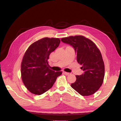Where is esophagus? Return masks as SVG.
<instances>
[{
    "label": "esophagus",
    "instance_id": "obj_1",
    "mask_svg": "<svg viewBox=\"0 0 121 121\" xmlns=\"http://www.w3.org/2000/svg\"><path fill=\"white\" fill-rule=\"evenodd\" d=\"M63 73L65 74V75H70V73L66 72H63Z\"/></svg>",
    "mask_w": 121,
    "mask_h": 121
}]
</instances>
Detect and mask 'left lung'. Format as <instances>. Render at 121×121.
Masks as SVG:
<instances>
[{"mask_svg": "<svg viewBox=\"0 0 121 121\" xmlns=\"http://www.w3.org/2000/svg\"><path fill=\"white\" fill-rule=\"evenodd\" d=\"M64 43L72 46L77 61L84 73L76 75L71 87L83 96L94 94L102 85L104 76V65L101 53L95 43L83 36L62 38Z\"/></svg>", "mask_w": 121, "mask_h": 121, "instance_id": "left-lung-1", "label": "left lung"}]
</instances>
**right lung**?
<instances>
[{
    "instance_id": "1",
    "label": "right lung",
    "mask_w": 121,
    "mask_h": 121,
    "mask_svg": "<svg viewBox=\"0 0 121 121\" xmlns=\"http://www.w3.org/2000/svg\"><path fill=\"white\" fill-rule=\"evenodd\" d=\"M60 40L43 38L30 45L25 52L21 63V76L26 88L35 95H40L52 87L62 72L49 69L50 54L57 48Z\"/></svg>"
}]
</instances>
